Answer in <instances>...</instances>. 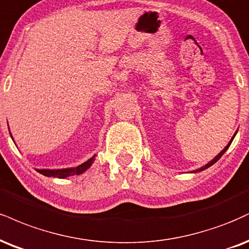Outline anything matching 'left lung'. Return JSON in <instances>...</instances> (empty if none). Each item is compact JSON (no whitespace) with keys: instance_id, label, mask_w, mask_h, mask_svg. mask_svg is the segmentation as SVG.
Masks as SVG:
<instances>
[{"instance_id":"left-lung-1","label":"left lung","mask_w":249,"mask_h":249,"mask_svg":"<svg viewBox=\"0 0 249 249\" xmlns=\"http://www.w3.org/2000/svg\"><path fill=\"white\" fill-rule=\"evenodd\" d=\"M235 134H236V133H234V136H233V137H232V139H231V142H230L229 143H227V146H226V147H225V148H224V149H223V151H221V152H220V153L217 155V157H214V159H212V160L210 161V162H209V163H206V164H205V166H203V167H202V168H198V169L194 170V173H198V172H202V170H205L206 168H209V167H211V166H212V164H213V163H215V162H217V161H218V160H219V159H220L221 157H223V154H224V153H225V152L227 151V148H229V147H230L231 142H233V139H234Z\"/></svg>"}]
</instances>
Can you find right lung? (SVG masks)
Returning <instances> with one entry per match:
<instances>
[{"label":"right lung","mask_w":249,"mask_h":249,"mask_svg":"<svg viewBox=\"0 0 249 249\" xmlns=\"http://www.w3.org/2000/svg\"><path fill=\"white\" fill-rule=\"evenodd\" d=\"M11 136V134H10ZM13 138V137H11ZM95 157H91L86 162L79 164L76 167H71V168H62V169H37L38 173L43 174L44 176H49V178H66L68 176L80 175V174L85 173L87 169L90 168L92 162L95 161Z\"/></svg>","instance_id":"1"}]
</instances>
